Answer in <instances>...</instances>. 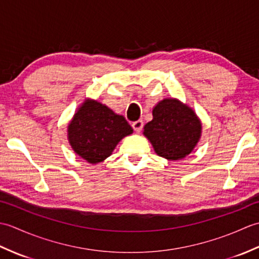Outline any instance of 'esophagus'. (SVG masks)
Wrapping results in <instances>:
<instances>
[{
	"mask_svg": "<svg viewBox=\"0 0 259 259\" xmlns=\"http://www.w3.org/2000/svg\"><path fill=\"white\" fill-rule=\"evenodd\" d=\"M142 126H144V122H142L141 120H138V121H135V122H133V128L134 130L136 131V133H140Z\"/></svg>",
	"mask_w": 259,
	"mask_h": 259,
	"instance_id": "esophagus-1",
	"label": "esophagus"
}]
</instances>
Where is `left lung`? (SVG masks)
I'll use <instances>...</instances> for the list:
<instances>
[{
    "instance_id": "1",
    "label": "left lung",
    "mask_w": 259,
    "mask_h": 259,
    "mask_svg": "<svg viewBox=\"0 0 259 259\" xmlns=\"http://www.w3.org/2000/svg\"><path fill=\"white\" fill-rule=\"evenodd\" d=\"M201 130V121L192 108L176 98H166L152 108V120L144 126V136L158 156L178 161L195 149Z\"/></svg>"
}]
</instances>
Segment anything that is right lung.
Returning a JSON list of instances; mask_svg holds the SVG:
<instances>
[{"instance_id": "1", "label": "right lung", "mask_w": 259, "mask_h": 259, "mask_svg": "<svg viewBox=\"0 0 259 259\" xmlns=\"http://www.w3.org/2000/svg\"><path fill=\"white\" fill-rule=\"evenodd\" d=\"M133 133L123 115L90 98L80 104L68 124L71 148L91 164L106 160L119 142Z\"/></svg>"}]
</instances>
